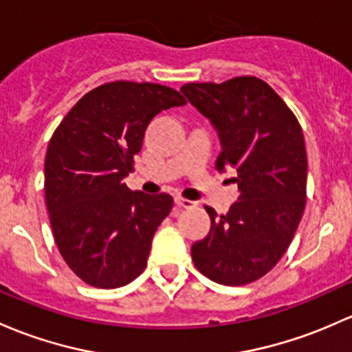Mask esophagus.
I'll list each match as a JSON object with an SVG mask.
<instances>
[{
	"mask_svg": "<svg viewBox=\"0 0 352 352\" xmlns=\"http://www.w3.org/2000/svg\"><path fill=\"white\" fill-rule=\"evenodd\" d=\"M175 204L179 207H184V209H192V207L197 206V202L188 201V199H184V197H175Z\"/></svg>",
	"mask_w": 352,
	"mask_h": 352,
	"instance_id": "1",
	"label": "esophagus"
}]
</instances>
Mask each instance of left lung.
<instances>
[{
    "mask_svg": "<svg viewBox=\"0 0 352 352\" xmlns=\"http://www.w3.org/2000/svg\"><path fill=\"white\" fill-rule=\"evenodd\" d=\"M180 91L217 131V170L232 166L241 190L226 216L206 207L210 231L192 244V261L216 283H251L278 263L305 209L302 128L282 98L258 77L192 82Z\"/></svg>",
    "mask_w": 352,
    "mask_h": 352,
    "instance_id": "obj_1",
    "label": "left lung"
}]
</instances>
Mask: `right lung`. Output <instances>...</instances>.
Returning a JSON list of instances; mask_svg holds the SVG:
<instances>
[{"instance_id": "obj_1", "label": "right lung", "mask_w": 352, "mask_h": 352, "mask_svg": "<svg viewBox=\"0 0 352 352\" xmlns=\"http://www.w3.org/2000/svg\"><path fill=\"white\" fill-rule=\"evenodd\" d=\"M184 104L175 89L118 80L87 92L55 129L45 155L50 226L65 263L92 287H123L145 270L173 199L133 192L123 179L148 123Z\"/></svg>"}]
</instances>
